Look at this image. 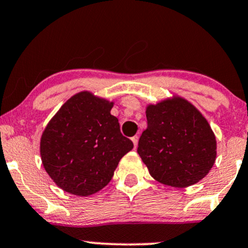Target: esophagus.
Wrapping results in <instances>:
<instances>
[{
    "label": "esophagus",
    "mask_w": 248,
    "mask_h": 248,
    "mask_svg": "<svg viewBox=\"0 0 248 248\" xmlns=\"http://www.w3.org/2000/svg\"><path fill=\"white\" fill-rule=\"evenodd\" d=\"M132 141L134 143V148H136L137 147V143H139V136L132 137Z\"/></svg>",
    "instance_id": "34e87169"
}]
</instances>
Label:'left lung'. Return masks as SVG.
<instances>
[{"mask_svg":"<svg viewBox=\"0 0 248 248\" xmlns=\"http://www.w3.org/2000/svg\"><path fill=\"white\" fill-rule=\"evenodd\" d=\"M137 153L151 177L184 188L203 179L216 159V139L203 115L183 98L147 107Z\"/></svg>","mask_w":248,"mask_h":248,"instance_id":"obj_1","label":"left lung"}]
</instances>
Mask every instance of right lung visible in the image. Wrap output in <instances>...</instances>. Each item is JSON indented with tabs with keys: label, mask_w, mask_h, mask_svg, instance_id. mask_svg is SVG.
Masks as SVG:
<instances>
[{
	"label": "right lung",
	"mask_w": 248,
	"mask_h": 248,
	"mask_svg": "<svg viewBox=\"0 0 248 248\" xmlns=\"http://www.w3.org/2000/svg\"><path fill=\"white\" fill-rule=\"evenodd\" d=\"M112 107L90 92H79L48 122L40 141L41 160L60 188L78 196L99 192L133 149Z\"/></svg>",
	"instance_id": "add662e5"
}]
</instances>
